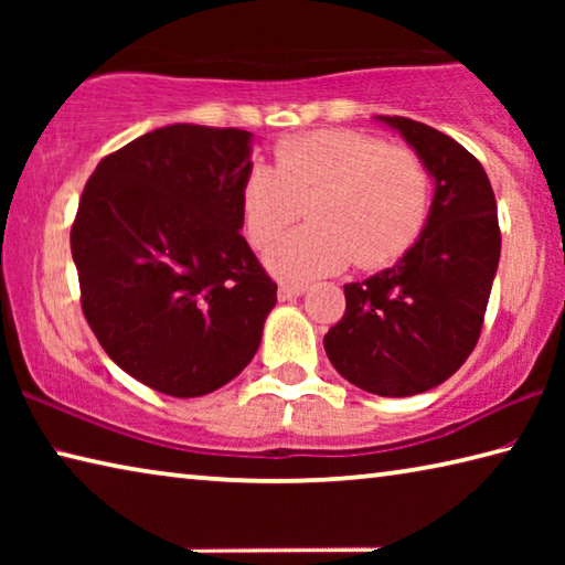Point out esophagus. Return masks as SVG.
I'll return each mask as SVG.
<instances>
[{
    "instance_id": "obj_1",
    "label": "esophagus",
    "mask_w": 565,
    "mask_h": 565,
    "mask_svg": "<svg viewBox=\"0 0 565 565\" xmlns=\"http://www.w3.org/2000/svg\"><path fill=\"white\" fill-rule=\"evenodd\" d=\"M306 291L303 284H279V301H289Z\"/></svg>"
}]
</instances>
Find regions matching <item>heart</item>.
<instances>
[{"mask_svg":"<svg viewBox=\"0 0 565 565\" xmlns=\"http://www.w3.org/2000/svg\"><path fill=\"white\" fill-rule=\"evenodd\" d=\"M428 191L416 151L361 131L327 129L279 141L276 167H248L238 206L248 242L266 246L309 202L311 224L266 252V266L279 279L309 281L353 259L359 266L398 259L424 228Z\"/></svg>","mask_w":565,"mask_h":565,"instance_id":"b5f03b06","label":"heart"}]
</instances>
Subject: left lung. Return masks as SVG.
<instances>
[{"mask_svg": "<svg viewBox=\"0 0 565 565\" xmlns=\"http://www.w3.org/2000/svg\"><path fill=\"white\" fill-rule=\"evenodd\" d=\"M374 121L398 131L424 161L434 202L391 269L343 286L347 313L323 337V349L353 386L401 398L444 384L473 351L501 232L491 181L456 139L406 117Z\"/></svg>", "mask_w": 565, "mask_h": 565, "instance_id": "8db88e82", "label": "left lung"}]
</instances>
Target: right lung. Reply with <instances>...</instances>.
<instances>
[{"label": "right lung", "instance_id": "obj_1", "mask_svg": "<svg viewBox=\"0 0 565 565\" xmlns=\"http://www.w3.org/2000/svg\"><path fill=\"white\" fill-rule=\"evenodd\" d=\"M252 147V131L174 124L102 159L84 186L82 311L109 359L159 394H212L259 351L276 284L238 234Z\"/></svg>", "mask_w": 565, "mask_h": 565}]
</instances>
